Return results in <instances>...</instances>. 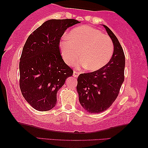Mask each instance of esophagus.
I'll use <instances>...</instances> for the list:
<instances>
[{"instance_id": "1", "label": "esophagus", "mask_w": 148, "mask_h": 148, "mask_svg": "<svg viewBox=\"0 0 148 148\" xmlns=\"http://www.w3.org/2000/svg\"><path fill=\"white\" fill-rule=\"evenodd\" d=\"M79 74H80V72L76 71V70H75V71H73V77H78Z\"/></svg>"}]
</instances>
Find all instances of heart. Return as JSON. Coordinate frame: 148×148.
Listing matches in <instances>:
<instances>
[{"instance_id": "heart-1", "label": "heart", "mask_w": 148, "mask_h": 148, "mask_svg": "<svg viewBox=\"0 0 148 148\" xmlns=\"http://www.w3.org/2000/svg\"><path fill=\"white\" fill-rule=\"evenodd\" d=\"M60 48L67 65L74 64L81 55L82 59L78 64L94 71L101 69L110 61L114 45L108 35L92 27L83 25L73 29L69 37H63Z\"/></svg>"}]
</instances>
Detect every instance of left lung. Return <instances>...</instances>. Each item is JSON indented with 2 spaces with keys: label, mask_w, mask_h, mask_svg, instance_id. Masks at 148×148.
<instances>
[{
  "label": "left lung",
  "mask_w": 148,
  "mask_h": 148,
  "mask_svg": "<svg viewBox=\"0 0 148 148\" xmlns=\"http://www.w3.org/2000/svg\"><path fill=\"white\" fill-rule=\"evenodd\" d=\"M103 27L114 45L110 61L101 69L81 73L77 78L80 103L91 113L103 112L112 105L125 79V58L121 45L114 33L107 26Z\"/></svg>",
  "instance_id": "1"
}]
</instances>
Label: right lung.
Segmentation results:
<instances>
[{
	"label": "right lung",
	"mask_w": 148,
	"mask_h": 148,
	"mask_svg": "<svg viewBox=\"0 0 148 148\" xmlns=\"http://www.w3.org/2000/svg\"><path fill=\"white\" fill-rule=\"evenodd\" d=\"M79 23L74 19H50L27 39L19 62V87L35 110H52L58 90L73 75V69L62 59L60 42L65 31Z\"/></svg>",
	"instance_id": "obj_1"
}]
</instances>
